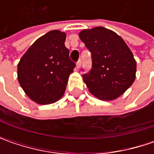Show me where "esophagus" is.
<instances>
[{
    "instance_id": "1",
    "label": "esophagus",
    "mask_w": 154,
    "mask_h": 154,
    "mask_svg": "<svg viewBox=\"0 0 154 154\" xmlns=\"http://www.w3.org/2000/svg\"><path fill=\"white\" fill-rule=\"evenodd\" d=\"M80 65H81V60H79L78 62H76V68H80Z\"/></svg>"
}]
</instances>
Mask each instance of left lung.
Instances as JSON below:
<instances>
[{
    "instance_id": "8db88e82",
    "label": "left lung",
    "mask_w": 154,
    "mask_h": 154,
    "mask_svg": "<svg viewBox=\"0 0 154 154\" xmlns=\"http://www.w3.org/2000/svg\"><path fill=\"white\" fill-rule=\"evenodd\" d=\"M79 37L92 54V68L82 75L90 92L101 100L118 98L135 79L131 51L120 36L104 27L83 30Z\"/></svg>"
}]
</instances>
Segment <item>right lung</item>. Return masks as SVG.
Masks as SVG:
<instances>
[{
  "mask_svg": "<svg viewBox=\"0 0 154 154\" xmlns=\"http://www.w3.org/2000/svg\"><path fill=\"white\" fill-rule=\"evenodd\" d=\"M66 33L54 30L37 39L18 64V80L36 103L50 104L62 98L75 63L64 45Z\"/></svg>",
  "mask_w": 154,
  "mask_h": 154,
  "instance_id": "right-lung-1",
  "label": "right lung"
}]
</instances>
